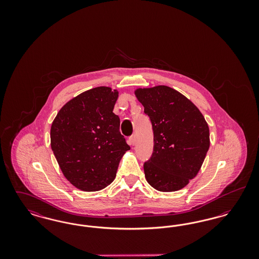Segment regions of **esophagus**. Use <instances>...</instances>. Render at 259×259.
<instances>
[{
	"label": "esophagus",
	"instance_id": "obj_1",
	"mask_svg": "<svg viewBox=\"0 0 259 259\" xmlns=\"http://www.w3.org/2000/svg\"><path fill=\"white\" fill-rule=\"evenodd\" d=\"M129 142H130V145L134 146L136 144V136H131V137L129 138Z\"/></svg>",
	"mask_w": 259,
	"mask_h": 259
}]
</instances>
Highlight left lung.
Returning <instances> with one entry per match:
<instances>
[{
	"instance_id": "left-lung-1",
	"label": "left lung",
	"mask_w": 259,
	"mask_h": 259,
	"mask_svg": "<svg viewBox=\"0 0 259 259\" xmlns=\"http://www.w3.org/2000/svg\"><path fill=\"white\" fill-rule=\"evenodd\" d=\"M153 130V152L145 162V177L158 191L172 192L197 176L209 148V130L197 107L166 85L137 88Z\"/></svg>"
}]
</instances>
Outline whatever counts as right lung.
<instances>
[{"label":"right lung","mask_w":259,"mask_h":259,"mask_svg":"<svg viewBox=\"0 0 259 259\" xmlns=\"http://www.w3.org/2000/svg\"><path fill=\"white\" fill-rule=\"evenodd\" d=\"M118 91L99 87L66 103L51 124L50 146L65 178L83 191L111 185L130 149L112 111Z\"/></svg>","instance_id":"add662e5"}]
</instances>
